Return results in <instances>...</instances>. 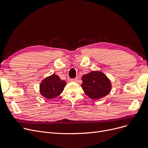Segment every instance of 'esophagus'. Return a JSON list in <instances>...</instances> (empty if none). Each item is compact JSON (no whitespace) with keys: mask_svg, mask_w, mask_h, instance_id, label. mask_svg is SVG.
<instances>
[{"mask_svg":"<svg viewBox=\"0 0 148 148\" xmlns=\"http://www.w3.org/2000/svg\"><path fill=\"white\" fill-rule=\"evenodd\" d=\"M70 80H71V82H78V79H71Z\"/></svg>","mask_w":148,"mask_h":148,"instance_id":"1","label":"esophagus"}]
</instances>
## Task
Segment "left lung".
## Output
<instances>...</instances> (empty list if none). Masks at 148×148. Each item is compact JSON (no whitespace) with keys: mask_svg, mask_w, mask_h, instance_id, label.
Listing matches in <instances>:
<instances>
[{"mask_svg":"<svg viewBox=\"0 0 148 148\" xmlns=\"http://www.w3.org/2000/svg\"><path fill=\"white\" fill-rule=\"evenodd\" d=\"M81 86L84 93L93 99H99L107 95L111 90L110 80L103 73L92 71L82 77Z\"/></svg>","mask_w":148,"mask_h":148,"instance_id":"8db88e82","label":"left lung"}]
</instances>
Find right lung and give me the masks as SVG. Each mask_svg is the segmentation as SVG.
<instances>
[{
    "instance_id": "1",
    "label": "right lung",
    "mask_w": 148,
    "mask_h": 148,
    "mask_svg": "<svg viewBox=\"0 0 148 148\" xmlns=\"http://www.w3.org/2000/svg\"><path fill=\"white\" fill-rule=\"evenodd\" d=\"M66 84L65 81L62 80L58 75L53 74L41 82L40 86L41 95L47 99H53L63 92Z\"/></svg>"
}]
</instances>
